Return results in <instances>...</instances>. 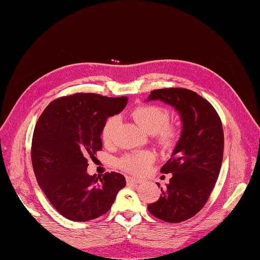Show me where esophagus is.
I'll use <instances>...</instances> for the list:
<instances>
[{
	"label": "esophagus",
	"instance_id": "34e87169",
	"mask_svg": "<svg viewBox=\"0 0 260 260\" xmlns=\"http://www.w3.org/2000/svg\"><path fill=\"white\" fill-rule=\"evenodd\" d=\"M126 181H127V183H128V184H136V183H142V182H143V180L133 178V176H127Z\"/></svg>",
	"mask_w": 260,
	"mask_h": 260
}]
</instances>
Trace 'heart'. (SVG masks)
<instances>
[{
	"label": "heart",
	"instance_id": "b5f03b06",
	"mask_svg": "<svg viewBox=\"0 0 260 260\" xmlns=\"http://www.w3.org/2000/svg\"><path fill=\"white\" fill-rule=\"evenodd\" d=\"M132 117L136 124L147 134L155 135L158 144L164 147H171L175 144L179 137V129L174 125L168 124L169 113L164 108L155 105H142L132 112ZM118 119L109 117L102 128V140L105 144H110L114 141ZM153 162V155L148 152H136L127 154L120 159L121 169L131 173L140 174L145 172L148 165Z\"/></svg>",
	"mask_w": 260,
	"mask_h": 260
}]
</instances>
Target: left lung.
<instances>
[{"label": "left lung", "instance_id": "left-lung-1", "mask_svg": "<svg viewBox=\"0 0 260 260\" xmlns=\"http://www.w3.org/2000/svg\"><path fill=\"white\" fill-rule=\"evenodd\" d=\"M151 101L172 106L180 115L182 129L171 158L161 169L172 178L147 209L163 221L178 223L200 211L217 182L223 156L222 124L211 104L184 88L153 90L146 99Z\"/></svg>", "mask_w": 260, "mask_h": 260}]
</instances>
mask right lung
<instances>
[{"mask_svg": "<svg viewBox=\"0 0 260 260\" xmlns=\"http://www.w3.org/2000/svg\"><path fill=\"white\" fill-rule=\"evenodd\" d=\"M126 104L127 97L75 93L49 104L38 120L31 148L33 171L48 200L71 221L105 214L126 185L120 173H87L88 159L103 147L105 121Z\"/></svg>", "mask_w": 260, "mask_h": 260, "instance_id": "1", "label": "right lung"}]
</instances>
